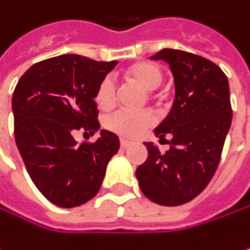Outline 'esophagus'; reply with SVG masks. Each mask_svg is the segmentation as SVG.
Returning a JSON list of instances; mask_svg holds the SVG:
<instances>
[{"instance_id":"34e87169","label":"esophagus","mask_w":250,"mask_h":250,"mask_svg":"<svg viewBox=\"0 0 250 250\" xmlns=\"http://www.w3.org/2000/svg\"><path fill=\"white\" fill-rule=\"evenodd\" d=\"M120 145H121L123 148H126V146H129V145H130V141H127V139L121 138V139H120Z\"/></svg>"}]
</instances>
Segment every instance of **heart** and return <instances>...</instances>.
Masks as SVG:
<instances>
[{
	"mask_svg": "<svg viewBox=\"0 0 250 250\" xmlns=\"http://www.w3.org/2000/svg\"><path fill=\"white\" fill-rule=\"evenodd\" d=\"M124 77L130 81L138 83L145 90H148V98L154 99L157 96L155 88L165 80V72L154 62H138L124 71ZM117 101V85L111 77H105L98 84L95 92L96 105L106 111L115 105ZM154 124V115L149 111H115L105 118V127L115 132L124 138H136L142 135L146 129Z\"/></svg>",
	"mask_w": 250,
	"mask_h": 250,
	"instance_id": "1",
	"label": "heart"
}]
</instances>
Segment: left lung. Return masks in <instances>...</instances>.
<instances>
[{"label": "left lung", "mask_w": 250, "mask_h": 250, "mask_svg": "<svg viewBox=\"0 0 250 250\" xmlns=\"http://www.w3.org/2000/svg\"><path fill=\"white\" fill-rule=\"evenodd\" d=\"M152 59L166 61L175 77L173 106L154 130L170 148L162 154L145 142L148 158L136 178L151 202L179 206L197 197L218 169L233 118L228 78L212 61L184 50L163 48Z\"/></svg>", "instance_id": "1"}]
</instances>
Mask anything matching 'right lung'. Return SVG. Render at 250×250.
I'll use <instances>...</instances> for the list:
<instances>
[{
  "label": "right lung",
  "mask_w": 250,
  "mask_h": 250,
  "mask_svg": "<svg viewBox=\"0 0 250 250\" xmlns=\"http://www.w3.org/2000/svg\"><path fill=\"white\" fill-rule=\"evenodd\" d=\"M115 65L80 55L50 58L34 63L13 92L17 149L35 187L59 208L92 200L120 148L118 136L108 130L95 142L78 144L72 136L99 129L95 92Z\"/></svg>",
  "instance_id": "1"
}]
</instances>
